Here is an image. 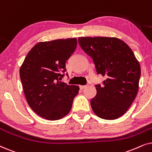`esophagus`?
<instances>
[{"mask_svg":"<svg viewBox=\"0 0 152 152\" xmlns=\"http://www.w3.org/2000/svg\"><path fill=\"white\" fill-rule=\"evenodd\" d=\"M87 87V85H84V86H80V88L82 89V90H83V89L86 88Z\"/></svg>","mask_w":152,"mask_h":152,"instance_id":"1","label":"esophagus"}]
</instances>
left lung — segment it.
<instances>
[{
    "label": "left lung",
    "mask_w": 152,
    "mask_h": 152,
    "mask_svg": "<svg viewBox=\"0 0 152 152\" xmlns=\"http://www.w3.org/2000/svg\"><path fill=\"white\" fill-rule=\"evenodd\" d=\"M82 49L92 57L97 74L104 76L95 85L91 99L93 111L104 120H115L127 111L136 98L140 66L129 45L115 37H80Z\"/></svg>",
    "instance_id": "left-lung-1"
}]
</instances>
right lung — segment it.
I'll use <instances>...</instances> for the list:
<instances>
[{
    "instance_id": "right-lung-1",
    "label": "right lung",
    "mask_w": 152,
    "mask_h": 152,
    "mask_svg": "<svg viewBox=\"0 0 152 152\" xmlns=\"http://www.w3.org/2000/svg\"><path fill=\"white\" fill-rule=\"evenodd\" d=\"M76 48L75 38L40 42L30 50L20 68L27 102L45 119L56 120L67 115L78 94V86L60 81L66 72V62Z\"/></svg>"
}]
</instances>
